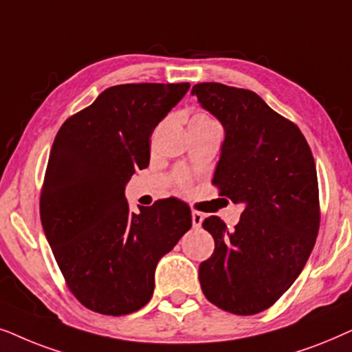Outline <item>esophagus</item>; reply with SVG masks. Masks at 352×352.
Masks as SVG:
<instances>
[{
    "label": "esophagus",
    "instance_id": "1",
    "mask_svg": "<svg viewBox=\"0 0 352 352\" xmlns=\"http://www.w3.org/2000/svg\"><path fill=\"white\" fill-rule=\"evenodd\" d=\"M203 219H204V215H203V212H199V210H193V212H191V220H193V227L195 228L201 227V223H203Z\"/></svg>",
    "mask_w": 352,
    "mask_h": 352
}]
</instances>
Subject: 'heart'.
Here are the masks:
<instances>
[{"mask_svg": "<svg viewBox=\"0 0 352 352\" xmlns=\"http://www.w3.org/2000/svg\"><path fill=\"white\" fill-rule=\"evenodd\" d=\"M191 124H215V122L206 114H196L193 119H191ZM177 184H179L182 188H186V186H188V175H186V173H179Z\"/></svg>", "mask_w": 352, "mask_h": 352, "instance_id": "obj_1", "label": "heart"}]
</instances>
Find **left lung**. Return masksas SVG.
I'll return each mask as SVG.
<instances>
[{
    "label": "left lung",
    "mask_w": 352,
    "mask_h": 352,
    "mask_svg": "<svg viewBox=\"0 0 352 352\" xmlns=\"http://www.w3.org/2000/svg\"><path fill=\"white\" fill-rule=\"evenodd\" d=\"M191 95L225 130L212 184L243 206L235 230L217 215L203 222L215 248L199 265L201 289L223 311L254 316L292 287L316 245V162L298 125L254 91L206 82Z\"/></svg>",
    "instance_id": "8db88e82"
}]
</instances>
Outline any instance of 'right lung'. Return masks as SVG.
Returning <instances> with one entry per match:
<instances>
[{
	"instance_id": "right-lung-1",
	"label": "right lung",
	"mask_w": 352,
	"mask_h": 352,
	"mask_svg": "<svg viewBox=\"0 0 352 352\" xmlns=\"http://www.w3.org/2000/svg\"><path fill=\"white\" fill-rule=\"evenodd\" d=\"M190 83L107 88L56 135L40 196L41 225L65 283L87 309L125 316L148 304L159 259L191 227L177 198L138 212L125 185L148 167L151 133Z\"/></svg>"
}]
</instances>
